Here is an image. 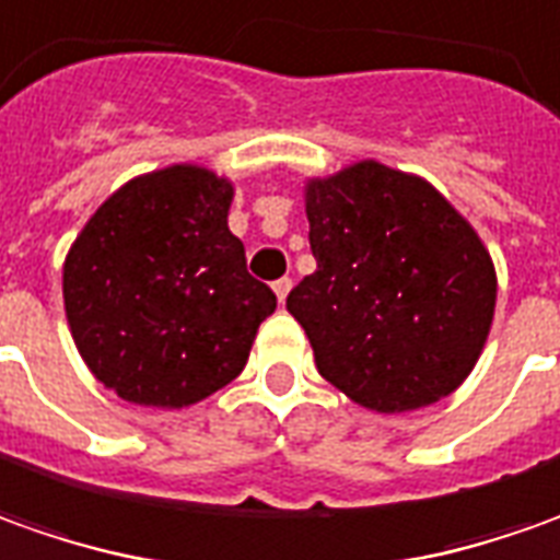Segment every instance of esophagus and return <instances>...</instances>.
Here are the masks:
<instances>
[{
  "label": "esophagus",
  "mask_w": 560,
  "mask_h": 560,
  "mask_svg": "<svg viewBox=\"0 0 560 560\" xmlns=\"http://www.w3.org/2000/svg\"><path fill=\"white\" fill-rule=\"evenodd\" d=\"M289 289H292V280H289V277H280V280L273 283V292H277V299H280V302H287Z\"/></svg>",
  "instance_id": "obj_1"
}]
</instances>
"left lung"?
Wrapping results in <instances>:
<instances>
[{"label":"left lung","mask_w":560,"mask_h":560,"mask_svg":"<svg viewBox=\"0 0 560 560\" xmlns=\"http://www.w3.org/2000/svg\"><path fill=\"white\" fill-rule=\"evenodd\" d=\"M317 271L289 292L320 376L354 404L410 412L475 370L497 307L478 231L425 178L376 160L305 184Z\"/></svg>","instance_id":"1"}]
</instances>
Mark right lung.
Returning <instances> with one entry per match:
<instances>
[{"label":"right lung","mask_w":560,"mask_h":560,"mask_svg":"<svg viewBox=\"0 0 560 560\" xmlns=\"http://www.w3.org/2000/svg\"><path fill=\"white\" fill-rule=\"evenodd\" d=\"M234 184L178 163L97 206L63 261V311L92 376L138 407L182 410L234 382L277 295L228 228Z\"/></svg>","instance_id":"right-lung-1"}]
</instances>
